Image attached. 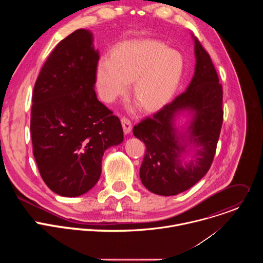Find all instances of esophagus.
Instances as JSON below:
<instances>
[{
    "label": "esophagus",
    "mask_w": 263,
    "mask_h": 263,
    "mask_svg": "<svg viewBox=\"0 0 263 263\" xmlns=\"http://www.w3.org/2000/svg\"><path fill=\"white\" fill-rule=\"evenodd\" d=\"M121 122H122V125H123L124 132L126 134H129L131 132V130H132V123H131V121L128 118H126V117H122Z\"/></svg>",
    "instance_id": "obj_1"
}]
</instances>
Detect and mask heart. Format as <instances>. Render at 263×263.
<instances>
[{
  "instance_id": "1",
  "label": "heart",
  "mask_w": 263,
  "mask_h": 263,
  "mask_svg": "<svg viewBox=\"0 0 263 263\" xmlns=\"http://www.w3.org/2000/svg\"><path fill=\"white\" fill-rule=\"evenodd\" d=\"M184 68L183 56L160 42L144 40L117 46L111 59L104 57L98 65V85L102 97L111 101L124 93L133 81L138 104L154 110L174 96Z\"/></svg>"
}]
</instances>
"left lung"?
<instances>
[{
	"label": "left lung",
	"mask_w": 263,
	"mask_h": 263,
	"mask_svg": "<svg viewBox=\"0 0 263 263\" xmlns=\"http://www.w3.org/2000/svg\"><path fill=\"white\" fill-rule=\"evenodd\" d=\"M194 40L197 63L190 86L153 117L133 127L134 136L146 147L140 180L145 189L160 196L185 192L206 175L222 125L221 84L209 54L197 37ZM182 109L194 112L193 122L183 137L173 127V118ZM187 145H193L195 153L189 163H184Z\"/></svg>",
	"instance_id": "left-lung-1"
}]
</instances>
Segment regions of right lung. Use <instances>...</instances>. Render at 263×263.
<instances>
[{
    "instance_id": "right-lung-1",
    "label": "right lung",
    "mask_w": 263,
    "mask_h": 263,
    "mask_svg": "<svg viewBox=\"0 0 263 263\" xmlns=\"http://www.w3.org/2000/svg\"><path fill=\"white\" fill-rule=\"evenodd\" d=\"M99 52L79 29L52 51L37 77L30 130L33 155L49 189L78 197L97 184L106 149L120 144V119L95 91Z\"/></svg>"
}]
</instances>
